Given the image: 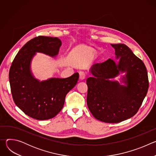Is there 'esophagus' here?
<instances>
[{"mask_svg":"<svg viewBox=\"0 0 156 156\" xmlns=\"http://www.w3.org/2000/svg\"><path fill=\"white\" fill-rule=\"evenodd\" d=\"M79 76H80V80H83L86 78V75L83 72H80L79 73Z\"/></svg>","mask_w":156,"mask_h":156,"instance_id":"esophagus-1","label":"esophagus"}]
</instances>
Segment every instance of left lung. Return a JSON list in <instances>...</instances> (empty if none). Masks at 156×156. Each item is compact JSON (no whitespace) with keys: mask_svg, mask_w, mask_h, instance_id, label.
<instances>
[{"mask_svg":"<svg viewBox=\"0 0 156 156\" xmlns=\"http://www.w3.org/2000/svg\"><path fill=\"white\" fill-rule=\"evenodd\" d=\"M115 58L92 66L86 80L87 104L92 115L105 123H119L134 116L146 97L149 81L143 62L125 44H111ZM122 85L112 79L120 73Z\"/></svg>","mask_w":156,"mask_h":156,"instance_id":"obj_1","label":"left lung"}]
</instances>
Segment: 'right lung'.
Here are the masks:
<instances>
[{"label":"right lung","instance_id":"add662e5","mask_svg":"<svg viewBox=\"0 0 156 156\" xmlns=\"http://www.w3.org/2000/svg\"><path fill=\"white\" fill-rule=\"evenodd\" d=\"M61 45L58 37H34L18 51L12 63L9 81L13 101L33 119L44 120L57 115L63 107L66 95L78 82V73L66 78H51L40 81L31 72V61L37 52L55 57Z\"/></svg>","mask_w":156,"mask_h":156}]
</instances>
